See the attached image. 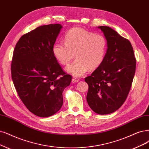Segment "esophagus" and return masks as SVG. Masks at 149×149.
Segmentation results:
<instances>
[{
    "instance_id": "obj_1",
    "label": "esophagus",
    "mask_w": 149,
    "mask_h": 149,
    "mask_svg": "<svg viewBox=\"0 0 149 149\" xmlns=\"http://www.w3.org/2000/svg\"><path fill=\"white\" fill-rule=\"evenodd\" d=\"M79 81V80L76 77H73L72 79V81L73 83H77V82H78Z\"/></svg>"
}]
</instances>
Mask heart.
Here are the masks:
<instances>
[{"instance_id":"heart-1","label":"heart","mask_w":149,"mask_h":149,"mask_svg":"<svg viewBox=\"0 0 149 149\" xmlns=\"http://www.w3.org/2000/svg\"><path fill=\"white\" fill-rule=\"evenodd\" d=\"M64 43H56L53 47V56L75 77L83 76L90 69H96L102 64L107 50V42L101 34H95L81 27H74L65 33Z\"/></svg>"}]
</instances>
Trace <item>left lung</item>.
<instances>
[{
  "label": "left lung",
  "instance_id": "obj_1",
  "mask_svg": "<svg viewBox=\"0 0 149 149\" xmlns=\"http://www.w3.org/2000/svg\"><path fill=\"white\" fill-rule=\"evenodd\" d=\"M107 42L102 64L85 80L88 85L86 101L100 115L116 111L126 100L136 71V60L130 42L108 26H100Z\"/></svg>",
  "mask_w": 149,
  "mask_h": 149
}]
</instances>
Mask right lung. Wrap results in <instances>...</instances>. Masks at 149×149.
Listing matches in <instances>:
<instances>
[{"label":"right lung","mask_w":149,"mask_h":149,"mask_svg":"<svg viewBox=\"0 0 149 149\" xmlns=\"http://www.w3.org/2000/svg\"><path fill=\"white\" fill-rule=\"evenodd\" d=\"M62 26H40L22 36L15 47L11 74L18 95L29 111L40 117L56 113L72 76L63 70L52 48Z\"/></svg>","instance_id":"obj_1"}]
</instances>
